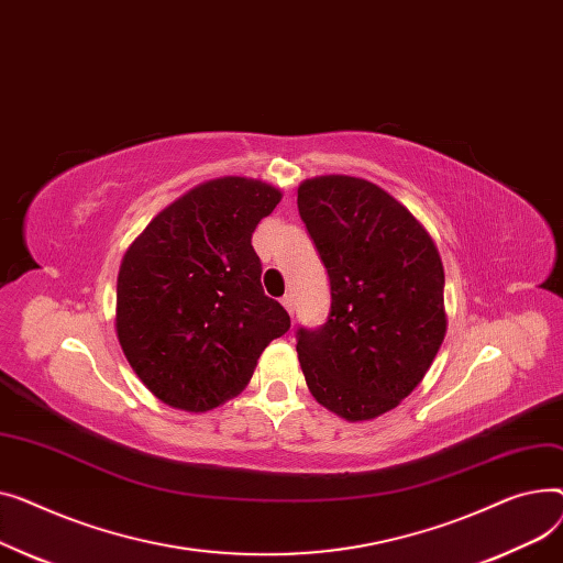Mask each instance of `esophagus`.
Masks as SVG:
<instances>
[{
	"instance_id": "34e87169",
	"label": "esophagus",
	"mask_w": 563,
	"mask_h": 563,
	"mask_svg": "<svg viewBox=\"0 0 563 563\" xmlns=\"http://www.w3.org/2000/svg\"><path fill=\"white\" fill-rule=\"evenodd\" d=\"M282 305H284V309L292 316V311H295V300H292V295H288V292H286V295L282 297Z\"/></svg>"
}]
</instances>
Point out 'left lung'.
Segmentation results:
<instances>
[{
    "instance_id": "1",
    "label": "left lung",
    "mask_w": 563,
    "mask_h": 563,
    "mask_svg": "<svg viewBox=\"0 0 563 563\" xmlns=\"http://www.w3.org/2000/svg\"><path fill=\"white\" fill-rule=\"evenodd\" d=\"M297 209L327 268V320L297 327L313 398L345 420H371L420 384L445 336L443 263L424 227L379 186L309 179Z\"/></svg>"
}]
</instances>
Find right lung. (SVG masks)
Wrapping results in <instances>:
<instances>
[{
  "label": "right lung",
  "mask_w": 563,
  "mask_h": 563,
  "mask_svg": "<svg viewBox=\"0 0 563 563\" xmlns=\"http://www.w3.org/2000/svg\"><path fill=\"white\" fill-rule=\"evenodd\" d=\"M279 200L256 179H213L163 209L126 250L118 339L161 402L195 413L220 407L288 332L286 309L263 292L252 247L256 224Z\"/></svg>",
  "instance_id": "obj_1"
}]
</instances>
